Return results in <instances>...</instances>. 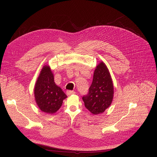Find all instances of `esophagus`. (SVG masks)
<instances>
[{"instance_id":"34e87169","label":"esophagus","mask_w":157,"mask_h":157,"mask_svg":"<svg viewBox=\"0 0 157 157\" xmlns=\"http://www.w3.org/2000/svg\"><path fill=\"white\" fill-rule=\"evenodd\" d=\"M66 94H67V95H72V94H75V92L72 91V90H67V91L66 92Z\"/></svg>"}]
</instances>
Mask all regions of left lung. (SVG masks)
<instances>
[{"mask_svg":"<svg viewBox=\"0 0 157 157\" xmlns=\"http://www.w3.org/2000/svg\"><path fill=\"white\" fill-rule=\"evenodd\" d=\"M114 86L109 69L104 62H101L94 71L92 83L87 95L83 97L86 108L93 114L104 113L111 104Z\"/></svg>","mask_w":157,"mask_h":157,"instance_id":"left-lung-1","label":"left lung"}]
</instances>
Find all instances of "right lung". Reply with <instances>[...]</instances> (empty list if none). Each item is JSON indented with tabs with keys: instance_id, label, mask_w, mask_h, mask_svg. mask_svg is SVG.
Instances as JSON below:
<instances>
[{
	"instance_id": "add662e5",
	"label": "right lung",
	"mask_w": 157,
	"mask_h": 157,
	"mask_svg": "<svg viewBox=\"0 0 157 157\" xmlns=\"http://www.w3.org/2000/svg\"><path fill=\"white\" fill-rule=\"evenodd\" d=\"M34 97L39 108L43 112L53 114L59 110L67 95L54 81L50 67L44 65L34 86Z\"/></svg>"
}]
</instances>
